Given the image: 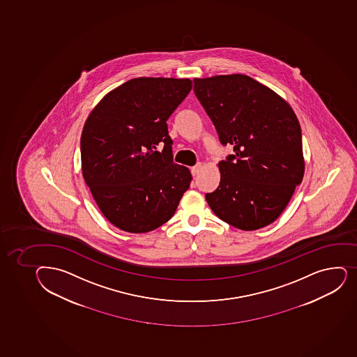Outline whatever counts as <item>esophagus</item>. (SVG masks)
<instances>
[{
	"label": "esophagus",
	"mask_w": 357,
	"mask_h": 357,
	"mask_svg": "<svg viewBox=\"0 0 357 357\" xmlns=\"http://www.w3.org/2000/svg\"><path fill=\"white\" fill-rule=\"evenodd\" d=\"M200 169H202V164H200V162H199V164H197V165L193 166V167H192V169H191L192 176H197V174H198L199 171H200Z\"/></svg>",
	"instance_id": "obj_1"
}]
</instances>
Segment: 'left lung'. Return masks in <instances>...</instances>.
Masks as SVG:
<instances>
[{"mask_svg": "<svg viewBox=\"0 0 357 357\" xmlns=\"http://www.w3.org/2000/svg\"><path fill=\"white\" fill-rule=\"evenodd\" d=\"M195 92L221 143L236 155L218 166L220 184L206 195L225 222L255 231L286 208L305 174L301 126L294 110L272 89L243 74L195 78Z\"/></svg>", "mask_w": 357, "mask_h": 357, "instance_id": "1", "label": "left lung"}]
</instances>
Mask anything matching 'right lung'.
<instances>
[{
  "instance_id": "right-lung-1",
  "label": "right lung",
  "mask_w": 357,
  "mask_h": 357,
  "mask_svg": "<svg viewBox=\"0 0 357 357\" xmlns=\"http://www.w3.org/2000/svg\"><path fill=\"white\" fill-rule=\"evenodd\" d=\"M191 89L190 78H132L107 92L85 121L82 174L100 212L121 231L165 224L190 188V169L173 162L166 121Z\"/></svg>"
}]
</instances>
